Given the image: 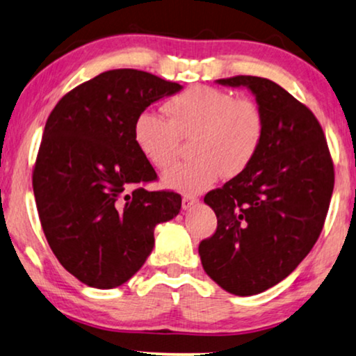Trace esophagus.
I'll return each mask as SVG.
<instances>
[{
  "mask_svg": "<svg viewBox=\"0 0 356 356\" xmlns=\"http://www.w3.org/2000/svg\"><path fill=\"white\" fill-rule=\"evenodd\" d=\"M197 202H198L197 197L184 195V198H182V208H184V210H188V208H192Z\"/></svg>",
  "mask_w": 356,
  "mask_h": 356,
  "instance_id": "esophagus-1",
  "label": "esophagus"
}]
</instances>
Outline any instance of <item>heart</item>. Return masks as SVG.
<instances>
[{
	"label": "heart",
	"instance_id": "b5f03b06",
	"mask_svg": "<svg viewBox=\"0 0 356 356\" xmlns=\"http://www.w3.org/2000/svg\"><path fill=\"white\" fill-rule=\"evenodd\" d=\"M165 115L141 112L134 122V141L146 163L165 169L193 138L195 159L175 164L163 175L168 188L198 193L221 177H236L252 164L265 134L262 108L252 99L208 86H193L164 104Z\"/></svg>",
	"mask_w": 356,
	"mask_h": 356
}]
</instances>
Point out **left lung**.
Instances as JSON below:
<instances>
[{
	"label": "left lung",
	"instance_id": "8db88e82",
	"mask_svg": "<svg viewBox=\"0 0 356 356\" xmlns=\"http://www.w3.org/2000/svg\"><path fill=\"white\" fill-rule=\"evenodd\" d=\"M216 83L254 94L265 134L252 164L205 195L218 227L198 254L222 290L250 296L286 278L316 244L332 198L334 163L314 113L277 83L259 76Z\"/></svg>",
	"mask_w": 356,
	"mask_h": 356
}]
</instances>
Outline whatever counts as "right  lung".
Returning <instances> with one entry per match:
<instances>
[{"mask_svg": "<svg viewBox=\"0 0 356 356\" xmlns=\"http://www.w3.org/2000/svg\"><path fill=\"white\" fill-rule=\"evenodd\" d=\"M181 84L138 70H111L65 94L47 118L32 187L45 238L84 285L120 286L146 262L154 227L179 215L175 192L154 181L134 141V122Z\"/></svg>", "mask_w": 356, "mask_h": 356, "instance_id": "1", "label": "right lung"}]
</instances>
